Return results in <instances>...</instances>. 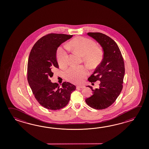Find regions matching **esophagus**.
<instances>
[{"label": "esophagus", "instance_id": "esophagus-1", "mask_svg": "<svg viewBox=\"0 0 149 149\" xmlns=\"http://www.w3.org/2000/svg\"><path fill=\"white\" fill-rule=\"evenodd\" d=\"M84 86H76L77 88H84Z\"/></svg>", "mask_w": 149, "mask_h": 149}]
</instances>
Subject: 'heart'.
Listing matches in <instances>:
<instances>
[{"label": "heart", "instance_id": "1", "mask_svg": "<svg viewBox=\"0 0 149 149\" xmlns=\"http://www.w3.org/2000/svg\"><path fill=\"white\" fill-rule=\"evenodd\" d=\"M68 47L84 56V60L90 66H95L103 57V52L97 47L94 41L85 37H77L70 42ZM57 58L59 66L65 67L68 63V48L66 46L59 47L57 51ZM88 72L84 66H72L65 73L67 80L75 84H79L85 79Z\"/></svg>", "mask_w": 149, "mask_h": 149}]
</instances>
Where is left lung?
<instances>
[{"instance_id":"1","label":"left lung","mask_w":149,"mask_h":149,"mask_svg":"<svg viewBox=\"0 0 149 149\" xmlns=\"http://www.w3.org/2000/svg\"><path fill=\"white\" fill-rule=\"evenodd\" d=\"M100 44L104 52L101 63L88 79L91 83L101 81L99 88L93 90V95L85 100L89 107L103 110L115 101L123 88L125 67L123 58L117 44L110 37L101 33H88Z\"/></svg>"}]
</instances>
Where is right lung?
Instances as JSON below:
<instances>
[{"label": "right lung", "instance_id": "right-lung-1", "mask_svg": "<svg viewBox=\"0 0 149 149\" xmlns=\"http://www.w3.org/2000/svg\"><path fill=\"white\" fill-rule=\"evenodd\" d=\"M73 35L47 34L37 40L28 58L27 80L32 92L40 105L48 110H59L67 105L74 85L64 82L62 87L51 82L54 70L58 68L56 59L57 48Z\"/></svg>", "mask_w": 149, "mask_h": 149}]
</instances>
